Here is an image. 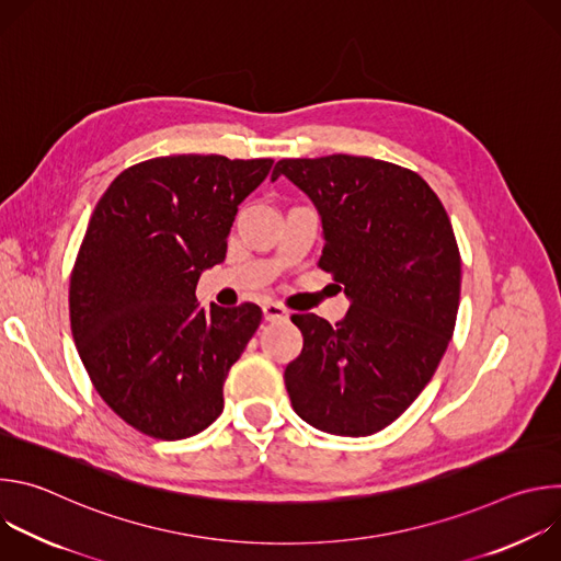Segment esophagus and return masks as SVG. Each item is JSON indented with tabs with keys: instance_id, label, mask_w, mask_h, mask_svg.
I'll return each instance as SVG.
<instances>
[{
	"instance_id": "34e87169",
	"label": "esophagus",
	"mask_w": 561,
	"mask_h": 561,
	"mask_svg": "<svg viewBox=\"0 0 561 561\" xmlns=\"http://www.w3.org/2000/svg\"><path fill=\"white\" fill-rule=\"evenodd\" d=\"M262 308H264V319H266V322H279V319L288 317V310L282 304H277V301H268Z\"/></svg>"
}]
</instances>
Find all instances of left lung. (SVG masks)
I'll return each instance as SVG.
<instances>
[{
	"label": "left lung",
	"instance_id": "1",
	"mask_svg": "<svg viewBox=\"0 0 561 561\" xmlns=\"http://www.w3.org/2000/svg\"><path fill=\"white\" fill-rule=\"evenodd\" d=\"M324 228L317 266L344 286L351 308L331 327L293 314L304 348L284 370L295 413L348 437L402 415L435 375L455 331L461 257L433 188L409 169L373 157L282 159Z\"/></svg>",
	"mask_w": 561,
	"mask_h": 561
}]
</instances>
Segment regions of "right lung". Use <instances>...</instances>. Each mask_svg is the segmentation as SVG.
I'll list each match as a JSON object with an SVG mask.
<instances>
[{
  "label": "right lung",
  "mask_w": 561,
  "mask_h": 561,
  "mask_svg": "<svg viewBox=\"0 0 561 561\" xmlns=\"http://www.w3.org/2000/svg\"><path fill=\"white\" fill-rule=\"evenodd\" d=\"M273 159L154 157L98 202L70 273V331L104 402L135 431L186 439L224 411V381L262 322L257 304L199 308L202 271Z\"/></svg>",
  "instance_id": "right-lung-1"
}]
</instances>
